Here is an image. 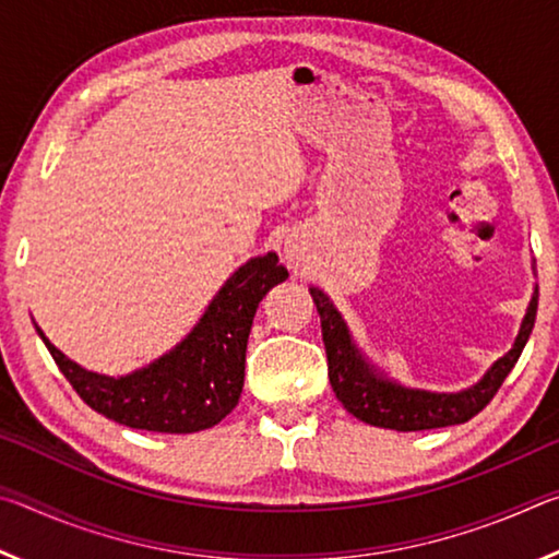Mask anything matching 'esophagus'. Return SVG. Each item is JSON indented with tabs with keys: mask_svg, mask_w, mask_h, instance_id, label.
Here are the masks:
<instances>
[{
	"mask_svg": "<svg viewBox=\"0 0 559 559\" xmlns=\"http://www.w3.org/2000/svg\"><path fill=\"white\" fill-rule=\"evenodd\" d=\"M286 259H290V261H296L298 259V253L293 251V249H286Z\"/></svg>",
	"mask_w": 559,
	"mask_h": 559,
	"instance_id": "1",
	"label": "esophagus"
}]
</instances>
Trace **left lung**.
<instances>
[{
    "instance_id": "obj_1",
    "label": "left lung",
    "mask_w": 559,
    "mask_h": 559,
    "mask_svg": "<svg viewBox=\"0 0 559 559\" xmlns=\"http://www.w3.org/2000/svg\"><path fill=\"white\" fill-rule=\"evenodd\" d=\"M310 296L318 306L320 328L328 353V377L333 392L345 409L370 427L394 429V431H424L453 427L473 419L486 404L493 400L500 384L513 370L518 357L533 333L537 316V286L527 302L523 323L515 335L513 347L503 357H498L488 367L486 374L476 384L459 392H431L419 386H406L400 380L377 367L355 343L353 333L333 306L325 290L310 286Z\"/></svg>"
}]
</instances>
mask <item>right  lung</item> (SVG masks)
<instances>
[{"label":"right lung","instance_id":"1","mask_svg":"<svg viewBox=\"0 0 559 559\" xmlns=\"http://www.w3.org/2000/svg\"><path fill=\"white\" fill-rule=\"evenodd\" d=\"M273 251L236 269L179 343L128 374H100L66 357L44 330L36 333L83 402L130 429L194 433L229 414L243 390L246 343L261 298L286 281Z\"/></svg>","mask_w":559,"mask_h":559}]
</instances>
